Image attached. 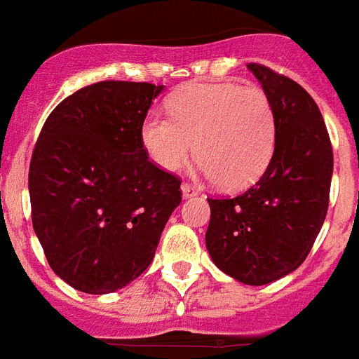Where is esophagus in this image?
<instances>
[{"instance_id":"esophagus-1","label":"esophagus","mask_w":359,"mask_h":359,"mask_svg":"<svg viewBox=\"0 0 359 359\" xmlns=\"http://www.w3.org/2000/svg\"><path fill=\"white\" fill-rule=\"evenodd\" d=\"M180 190H182V198H184V199L194 198V196H198V188H196V186L188 184V182L180 186Z\"/></svg>"}]
</instances>
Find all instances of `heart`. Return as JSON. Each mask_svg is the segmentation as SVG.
<instances>
[{
	"instance_id": "obj_1",
	"label": "heart",
	"mask_w": 359,
	"mask_h": 359,
	"mask_svg": "<svg viewBox=\"0 0 359 359\" xmlns=\"http://www.w3.org/2000/svg\"><path fill=\"white\" fill-rule=\"evenodd\" d=\"M168 116L149 113L141 144L156 165L173 173L194 152L205 177L239 190L262 177L275 150L277 116L259 86L188 84L169 95Z\"/></svg>"
}]
</instances>
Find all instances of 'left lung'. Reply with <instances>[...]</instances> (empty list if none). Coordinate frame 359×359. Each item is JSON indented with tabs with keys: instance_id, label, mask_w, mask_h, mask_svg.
Segmentation results:
<instances>
[{
	"instance_id": "1",
	"label": "left lung",
	"mask_w": 359,
	"mask_h": 359,
	"mask_svg": "<svg viewBox=\"0 0 359 359\" xmlns=\"http://www.w3.org/2000/svg\"><path fill=\"white\" fill-rule=\"evenodd\" d=\"M277 116V141L259 180L237 198L210 199L205 235L215 265L262 286L299 267L325 220L333 175L332 141L307 90L269 67L248 64Z\"/></svg>"
}]
</instances>
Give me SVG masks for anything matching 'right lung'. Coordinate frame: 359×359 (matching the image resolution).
I'll return each instance as SVG.
<instances>
[{
	"label": "right lung",
	"mask_w": 359,
	"mask_h": 359,
	"mask_svg": "<svg viewBox=\"0 0 359 359\" xmlns=\"http://www.w3.org/2000/svg\"><path fill=\"white\" fill-rule=\"evenodd\" d=\"M161 90L95 82L65 97L41 130L32 222L52 271L79 292L111 294L135 280L180 205V179L149 160L139 137Z\"/></svg>",
	"instance_id": "add662e5"
}]
</instances>
